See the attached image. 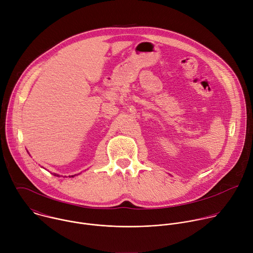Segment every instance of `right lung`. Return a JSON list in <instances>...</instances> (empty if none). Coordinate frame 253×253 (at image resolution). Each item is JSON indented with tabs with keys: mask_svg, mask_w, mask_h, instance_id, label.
<instances>
[{
	"mask_svg": "<svg viewBox=\"0 0 253 253\" xmlns=\"http://www.w3.org/2000/svg\"><path fill=\"white\" fill-rule=\"evenodd\" d=\"M57 176H58V175H57ZM72 177H73V176H72Z\"/></svg>",
	"mask_w": 253,
	"mask_h": 253,
	"instance_id": "right-lung-1",
	"label": "right lung"
}]
</instances>
